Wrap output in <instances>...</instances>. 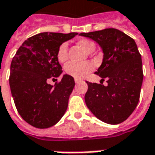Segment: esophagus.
I'll return each mask as SVG.
<instances>
[{
	"instance_id": "esophagus-1",
	"label": "esophagus",
	"mask_w": 155,
	"mask_h": 155,
	"mask_svg": "<svg viewBox=\"0 0 155 155\" xmlns=\"http://www.w3.org/2000/svg\"><path fill=\"white\" fill-rule=\"evenodd\" d=\"M80 82H81L80 79H78V78H76V79H75V83H76V84H79Z\"/></svg>"
}]
</instances>
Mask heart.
Wrapping results in <instances>:
<instances>
[{"mask_svg": "<svg viewBox=\"0 0 155 155\" xmlns=\"http://www.w3.org/2000/svg\"><path fill=\"white\" fill-rule=\"evenodd\" d=\"M78 44L82 47L87 53H92L96 49V43L92 40L83 38L78 41ZM67 51H68V44L66 43H62L58 48L57 58L60 63H64L67 60ZM94 69V66L90 62H84L82 64H77L74 62H69L64 66V71L68 75L73 77L75 78L81 79L85 78Z\"/></svg>", "mask_w": 155, "mask_h": 155, "instance_id": "b5f03b06", "label": "heart"}]
</instances>
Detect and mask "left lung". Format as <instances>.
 Here are the masks:
<instances>
[{"instance_id": "8db88e82", "label": "left lung", "mask_w": 155, "mask_h": 155, "mask_svg": "<svg viewBox=\"0 0 155 155\" xmlns=\"http://www.w3.org/2000/svg\"><path fill=\"white\" fill-rule=\"evenodd\" d=\"M80 35L94 40L102 48L103 62L95 74L107 85L86 82L84 100L98 120L117 125L136 108L143 81L141 56L134 40L116 28H105Z\"/></svg>"}]
</instances>
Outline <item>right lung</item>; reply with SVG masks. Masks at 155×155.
Segmentation results:
<instances>
[{
    "label": "right lung",
    "instance_id": "1",
    "mask_svg": "<svg viewBox=\"0 0 155 155\" xmlns=\"http://www.w3.org/2000/svg\"><path fill=\"white\" fill-rule=\"evenodd\" d=\"M78 33L43 32L28 38L16 51L10 65L9 85L15 107L21 117L36 128L56 125L65 113L75 81L64 75L57 58L59 46Z\"/></svg>",
    "mask_w": 155,
    "mask_h": 155
}]
</instances>
